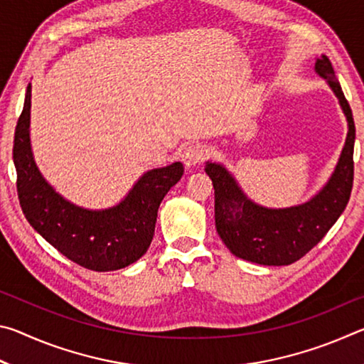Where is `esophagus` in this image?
Here are the masks:
<instances>
[{"label": "esophagus", "instance_id": "obj_1", "mask_svg": "<svg viewBox=\"0 0 364 364\" xmlns=\"http://www.w3.org/2000/svg\"><path fill=\"white\" fill-rule=\"evenodd\" d=\"M207 157V151L204 146L200 144H189L186 149L183 151V162L188 165V167H194V165L204 162Z\"/></svg>", "mask_w": 364, "mask_h": 364}]
</instances>
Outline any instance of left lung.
Masks as SVG:
<instances>
[{"instance_id":"obj_1","label":"left lung","mask_w":364,"mask_h":364,"mask_svg":"<svg viewBox=\"0 0 364 364\" xmlns=\"http://www.w3.org/2000/svg\"><path fill=\"white\" fill-rule=\"evenodd\" d=\"M315 69L328 80L348 122V133L338 164L328 184L305 204L264 208L254 204L218 164L207 162L205 173L215 189V226L234 255L260 264H291L306 255L326 236L348 204L353 186L355 122L331 60L321 56Z\"/></svg>"}]
</instances>
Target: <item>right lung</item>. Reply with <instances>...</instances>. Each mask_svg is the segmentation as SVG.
I'll list each match as a JSON object with an SVG mask.
<instances>
[{
    "label": "right lung",
    "instance_id": "right-lung-1",
    "mask_svg": "<svg viewBox=\"0 0 364 364\" xmlns=\"http://www.w3.org/2000/svg\"><path fill=\"white\" fill-rule=\"evenodd\" d=\"M30 96L14 133L17 196L22 212L36 231L69 260L93 271L125 268L149 249L156 230L157 210L165 194L183 176L175 162L144 173L119 205L107 210H86L63 199L36 168L30 149Z\"/></svg>",
    "mask_w": 364,
    "mask_h": 364
}]
</instances>
